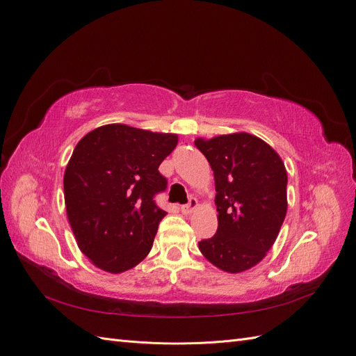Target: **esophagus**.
Masks as SVG:
<instances>
[{
    "instance_id": "obj_1",
    "label": "esophagus",
    "mask_w": 356,
    "mask_h": 356,
    "mask_svg": "<svg viewBox=\"0 0 356 356\" xmlns=\"http://www.w3.org/2000/svg\"><path fill=\"white\" fill-rule=\"evenodd\" d=\"M196 208H197V200H196V197H190L188 203L182 204V207H181V212H182V213H191Z\"/></svg>"
}]
</instances>
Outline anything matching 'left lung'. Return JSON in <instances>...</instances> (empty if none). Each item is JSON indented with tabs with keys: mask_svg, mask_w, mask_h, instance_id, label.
<instances>
[{
	"mask_svg": "<svg viewBox=\"0 0 356 356\" xmlns=\"http://www.w3.org/2000/svg\"><path fill=\"white\" fill-rule=\"evenodd\" d=\"M195 145L213 170L218 212L217 233L199 250L224 272H245L266 257L285 220V165L263 139L245 132L199 138Z\"/></svg>",
	"mask_w": 356,
	"mask_h": 356,
	"instance_id": "8db88e82",
	"label": "left lung"
}]
</instances>
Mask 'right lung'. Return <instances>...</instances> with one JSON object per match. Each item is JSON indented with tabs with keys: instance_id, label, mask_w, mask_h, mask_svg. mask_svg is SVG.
Masks as SVG:
<instances>
[{
	"instance_id": "right-lung-1",
	"label": "right lung",
	"mask_w": 356,
	"mask_h": 356,
	"mask_svg": "<svg viewBox=\"0 0 356 356\" xmlns=\"http://www.w3.org/2000/svg\"><path fill=\"white\" fill-rule=\"evenodd\" d=\"M177 144L174 134L106 124L75 145L63 195L75 241L96 267L122 273L148 255L166 215L154 200L168 187L159 166Z\"/></svg>"
}]
</instances>
